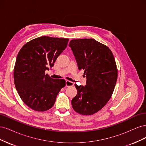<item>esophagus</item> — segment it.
Listing matches in <instances>:
<instances>
[{
	"instance_id": "obj_1",
	"label": "esophagus",
	"mask_w": 146,
	"mask_h": 146,
	"mask_svg": "<svg viewBox=\"0 0 146 146\" xmlns=\"http://www.w3.org/2000/svg\"><path fill=\"white\" fill-rule=\"evenodd\" d=\"M73 85H74V83L70 82V81H68V80L66 81V86L67 87L71 86H73Z\"/></svg>"
}]
</instances>
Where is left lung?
Segmentation results:
<instances>
[{"mask_svg": "<svg viewBox=\"0 0 146 146\" xmlns=\"http://www.w3.org/2000/svg\"><path fill=\"white\" fill-rule=\"evenodd\" d=\"M69 46L86 77L85 86L75 84L77 94L72 99V108L83 115H92L112 96L117 78L115 60L107 46L94 39H72Z\"/></svg>", "mask_w": 146, "mask_h": 146, "instance_id": "8db88e82", "label": "left lung"}]
</instances>
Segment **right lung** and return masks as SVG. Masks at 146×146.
Returning <instances> with one entry per match:
<instances>
[{
    "mask_svg": "<svg viewBox=\"0 0 146 146\" xmlns=\"http://www.w3.org/2000/svg\"><path fill=\"white\" fill-rule=\"evenodd\" d=\"M69 39L41 36L26 43L17 54L14 68L16 90L25 104L35 111H44L54 105L66 85L63 79L45 74L67 47Z\"/></svg>",
    "mask_w": 146,
    "mask_h": 146,
    "instance_id": "right-lung-1",
    "label": "right lung"
}]
</instances>
